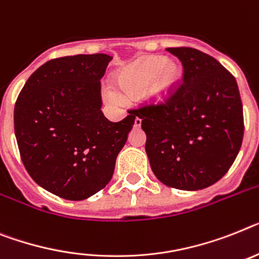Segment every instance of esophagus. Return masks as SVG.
<instances>
[{"label": "esophagus", "mask_w": 259, "mask_h": 259, "mask_svg": "<svg viewBox=\"0 0 259 259\" xmlns=\"http://www.w3.org/2000/svg\"><path fill=\"white\" fill-rule=\"evenodd\" d=\"M141 123H142V119L137 117V118L134 119V127H137V129H138V127H141Z\"/></svg>", "instance_id": "34e87169"}]
</instances>
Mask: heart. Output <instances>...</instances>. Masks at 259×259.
Wrapping results in <instances>:
<instances>
[{"mask_svg": "<svg viewBox=\"0 0 259 259\" xmlns=\"http://www.w3.org/2000/svg\"><path fill=\"white\" fill-rule=\"evenodd\" d=\"M183 76L180 63L164 56L151 55L136 60L119 73V87L127 96H137L146 91V97L154 104H163L172 96ZM116 100L121 97L113 95Z\"/></svg>", "mask_w": 259, "mask_h": 259, "instance_id": "b5f03b06", "label": "heart"}]
</instances>
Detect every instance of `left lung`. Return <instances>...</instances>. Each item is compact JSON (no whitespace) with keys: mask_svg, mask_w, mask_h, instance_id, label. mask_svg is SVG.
Wrapping results in <instances>:
<instances>
[{"mask_svg":"<svg viewBox=\"0 0 259 259\" xmlns=\"http://www.w3.org/2000/svg\"><path fill=\"white\" fill-rule=\"evenodd\" d=\"M183 77L163 104L133 112L142 119L154 175L184 191L207 188L228 172L244 138V113L234 76L214 58L191 47H171Z\"/></svg>","mask_w":259,"mask_h":259,"instance_id":"1","label":"left lung"}]
</instances>
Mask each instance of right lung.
Masks as SVG:
<instances>
[{"label":"right lung","instance_id":"add662e5","mask_svg":"<svg viewBox=\"0 0 259 259\" xmlns=\"http://www.w3.org/2000/svg\"><path fill=\"white\" fill-rule=\"evenodd\" d=\"M110 60L106 54L49 60L15 101L23 166L36 184L63 199H88L109 183L134 125L133 112L119 122L101 112L100 80Z\"/></svg>","mask_w":259,"mask_h":259}]
</instances>
